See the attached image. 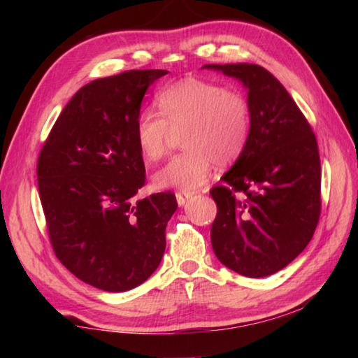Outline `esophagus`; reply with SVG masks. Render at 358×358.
<instances>
[{"instance_id": "34e87169", "label": "esophagus", "mask_w": 358, "mask_h": 358, "mask_svg": "<svg viewBox=\"0 0 358 358\" xmlns=\"http://www.w3.org/2000/svg\"><path fill=\"white\" fill-rule=\"evenodd\" d=\"M175 196H177V203H178V206H185L186 201H187L189 199H192V192L178 191L177 194H175Z\"/></svg>"}]
</instances>
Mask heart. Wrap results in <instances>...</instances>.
Instances as JSON below:
<instances>
[{"mask_svg": "<svg viewBox=\"0 0 358 358\" xmlns=\"http://www.w3.org/2000/svg\"><path fill=\"white\" fill-rule=\"evenodd\" d=\"M158 113L144 109L135 120V140L148 162L169 149L172 134H181L186 150L154 173L158 187L194 191L206 183L218 163L231 164L246 149L252 112L248 98L220 83L183 78L159 92Z\"/></svg>", "mask_w": 358, "mask_h": 358, "instance_id": "obj_1", "label": "heart"}]
</instances>
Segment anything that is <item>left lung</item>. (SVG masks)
I'll return each mask as SVG.
<instances>
[{"label":"left lung","mask_w":358,"mask_h":358,"mask_svg":"<svg viewBox=\"0 0 358 358\" xmlns=\"http://www.w3.org/2000/svg\"><path fill=\"white\" fill-rule=\"evenodd\" d=\"M248 89L249 141L210 189L217 217L210 241L217 258L240 275L283 269L313 238L322 210L320 155L313 127L283 85L258 64H206Z\"/></svg>","instance_id":"left-lung-1"}]
</instances>
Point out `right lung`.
<instances>
[{
    "label": "right lung",
    "instance_id": "add662e5",
    "mask_svg": "<svg viewBox=\"0 0 358 358\" xmlns=\"http://www.w3.org/2000/svg\"><path fill=\"white\" fill-rule=\"evenodd\" d=\"M167 71H126L83 86L53 124L36 163L38 191L57 258L108 292L140 286L162 262L171 192L135 195L146 181L135 120Z\"/></svg>",
    "mask_w": 358,
    "mask_h": 358
}]
</instances>
